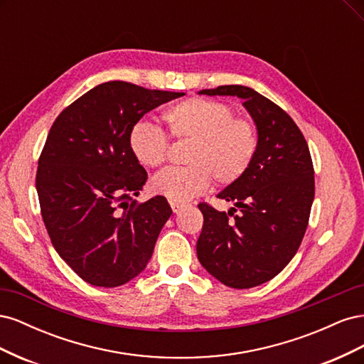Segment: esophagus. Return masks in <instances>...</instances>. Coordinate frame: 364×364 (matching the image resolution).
Here are the masks:
<instances>
[{"mask_svg": "<svg viewBox=\"0 0 364 364\" xmlns=\"http://www.w3.org/2000/svg\"><path fill=\"white\" fill-rule=\"evenodd\" d=\"M170 206H171V209H173V213L174 214H179L182 209H183V206L185 205H182V203H176V202H170Z\"/></svg>", "mask_w": 364, "mask_h": 364, "instance_id": "1", "label": "esophagus"}]
</instances>
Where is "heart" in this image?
Returning <instances> with one entry per match:
<instances>
[{"label":"heart","mask_w":364,"mask_h":364,"mask_svg":"<svg viewBox=\"0 0 364 364\" xmlns=\"http://www.w3.org/2000/svg\"><path fill=\"white\" fill-rule=\"evenodd\" d=\"M170 135L191 141L182 168H167L153 176L149 188L176 203L205 193L213 178L220 185L240 181L250 168L258 151L255 124L235 118L234 109L206 98H188L167 107L162 114ZM168 141L164 132L139 121L129 134V147L136 161L149 168L161 167L167 156Z\"/></svg>","instance_id":"heart-1"}]
</instances>
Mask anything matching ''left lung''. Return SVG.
Listing matches in <instances>:
<instances>
[{
  "instance_id": "8db88e82",
  "label": "left lung",
  "mask_w": 364,
  "mask_h": 364,
  "mask_svg": "<svg viewBox=\"0 0 364 364\" xmlns=\"http://www.w3.org/2000/svg\"><path fill=\"white\" fill-rule=\"evenodd\" d=\"M199 94L241 98L257 126L250 168L217 194L234 206L225 213L200 203L197 240V258L209 274L228 287L252 289L277 277L301 246L314 200L310 150L290 115L252 87L226 85Z\"/></svg>"
}]
</instances>
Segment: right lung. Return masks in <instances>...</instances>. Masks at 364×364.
<instances>
[{
    "label": "right lung",
    "instance_id": "1",
    "mask_svg": "<svg viewBox=\"0 0 364 364\" xmlns=\"http://www.w3.org/2000/svg\"><path fill=\"white\" fill-rule=\"evenodd\" d=\"M183 92L127 82L92 87L63 109L41 153L36 190L59 257L97 287H119L146 269L171 215L167 199L134 200L147 181L129 134L153 109Z\"/></svg>",
    "mask_w": 364,
    "mask_h": 364
}]
</instances>
